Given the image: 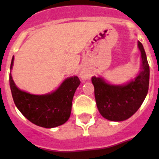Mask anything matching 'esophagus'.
<instances>
[{
    "label": "esophagus",
    "instance_id": "esophagus-1",
    "mask_svg": "<svg viewBox=\"0 0 159 159\" xmlns=\"http://www.w3.org/2000/svg\"><path fill=\"white\" fill-rule=\"evenodd\" d=\"M80 77L82 78L83 80H87L89 78V75H88V73L86 71H83L82 70L81 72H80Z\"/></svg>",
    "mask_w": 159,
    "mask_h": 159
}]
</instances>
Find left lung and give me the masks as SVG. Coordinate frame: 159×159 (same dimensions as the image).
Segmentation results:
<instances>
[{"instance_id": "1", "label": "left lung", "mask_w": 159, "mask_h": 159, "mask_svg": "<svg viewBox=\"0 0 159 159\" xmlns=\"http://www.w3.org/2000/svg\"><path fill=\"white\" fill-rule=\"evenodd\" d=\"M140 52V67L134 78L124 84H112L102 76H92L97 108L106 119L121 122L136 112L147 96L150 69L143 45L137 42Z\"/></svg>"}]
</instances>
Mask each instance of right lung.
I'll return each mask as SVG.
<instances>
[{
	"instance_id": "obj_1",
	"label": "right lung",
	"mask_w": 159,
	"mask_h": 159,
	"mask_svg": "<svg viewBox=\"0 0 159 159\" xmlns=\"http://www.w3.org/2000/svg\"><path fill=\"white\" fill-rule=\"evenodd\" d=\"M12 57L10 70L13 66ZM10 89L14 104L25 117L37 126L47 129L62 125L69 119L74 93L80 85L76 76H70L51 93L45 94H33L19 89L9 75Z\"/></svg>"
}]
</instances>
